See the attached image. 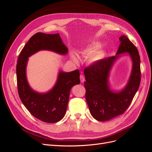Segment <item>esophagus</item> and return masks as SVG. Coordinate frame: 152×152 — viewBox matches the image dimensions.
<instances>
[{"mask_svg": "<svg viewBox=\"0 0 152 152\" xmlns=\"http://www.w3.org/2000/svg\"><path fill=\"white\" fill-rule=\"evenodd\" d=\"M80 82H82V83H83V82L85 81V78H84V75H80Z\"/></svg>", "mask_w": 152, "mask_h": 152, "instance_id": "esophagus-1", "label": "esophagus"}]
</instances>
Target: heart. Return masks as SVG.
Returning a JSON list of instances; mask_svg holds the SVG:
<instances>
[{
  "label": "heart",
  "mask_w": 152,
  "mask_h": 152,
  "mask_svg": "<svg viewBox=\"0 0 152 152\" xmlns=\"http://www.w3.org/2000/svg\"><path fill=\"white\" fill-rule=\"evenodd\" d=\"M103 46V43L98 41V42H93L89 45H87L82 50V54L86 56H89V61L91 64H95L98 63L99 61L104 57L105 51L104 50H99ZM71 57L72 59L75 63L79 62V58L75 53L71 54Z\"/></svg>",
  "instance_id": "b5f03b06"
}]
</instances>
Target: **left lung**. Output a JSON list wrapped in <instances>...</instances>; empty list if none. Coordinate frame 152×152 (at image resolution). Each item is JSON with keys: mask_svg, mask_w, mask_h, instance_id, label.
<instances>
[{"mask_svg": "<svg viewBox=\"0 0 152 152\" xmlns=\"http://www.w3.org/2000/svg\"><path fill=\"white\" fill-rule=\"evenodd\" d=\"M116 56L102 59L84 70L86 99L89 111L96 120L107 121L123 114L130 105L141 81L140 57L136 47L126 36L122 35ZM128 52L133 68L126 86L121 91L113 92L108 83L109 71L120 54Z\"/></svg>", "mask_w": 152, "mask_h": 152, "instance_id": "obj_1", "label": "left lung"}]
</instances>
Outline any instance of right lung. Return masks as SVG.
Returning <instances> with one entry per match:
<instances>
[{
  "instance_id": "add662e5",
  "label": "right lung",
  "mask_w": 152,
  "mask_h": 152,
  "mask_svg": "<svg viewBox=\"0 0 152 152\" xmlns=\"http://www.w3.org/2000/svg\"><path fill=\"white\" fill-rule=\"evenodd\" d=\"M41 50H48L65 55L68 48L59 34H35L29 39L21 51L16 65L18 94L23 104L32 115L44 122H57L65 116L72 87L80 84L79 70L59 72L53 88L45 93L32 89L27 81L26 68L28 58Z\"/></svg>"
}]
</instances>
